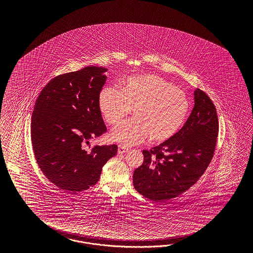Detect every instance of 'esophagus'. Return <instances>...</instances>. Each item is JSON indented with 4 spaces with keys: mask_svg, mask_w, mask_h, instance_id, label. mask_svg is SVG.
<instances>
[{
    "mask_svg": "<svg viewBox=\"0 0 253 253\" xmlns=\"http://www.w3.org/2000/svg\"><path fill=\"white\" fill-rule=\"evenodd\" d=\"M128 151H129V148L125 147V146H120L118 148V153L119 154L127 153Z\"/></svg>",
    "mask_w": 253,
    "mask_h": 253,
    "instance_id": "34e87169",
    "label": "esophagus"
}]
</instances>
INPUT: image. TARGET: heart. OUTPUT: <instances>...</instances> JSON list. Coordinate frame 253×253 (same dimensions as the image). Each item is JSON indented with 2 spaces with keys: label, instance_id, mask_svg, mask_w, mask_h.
Listing matches in <instances>:
<instances>
[{
  "label": "heart",
  "instance_id": "b5f03b06",
  "mask_svg": "<svg viewBox=\"0 0 253 253\" xmlns=\"http://www.w3.org/2000/svg\"><path fill=\"white\" fill-rule=\"evenodd\" d=\"M105 121L115 125L132 110L133 120L118 125L109 139L123 146L136 145L147 136L152 143L173 137L184 125L189 100L182 90L156 75H135L123 82L122 89L107 87L98 98Z\"/></svg>",
  "mask_w": 253,
  "mask_h": 253
}]
</instances>
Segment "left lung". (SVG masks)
<instances>
[{"instance_id": "obj_1", "label": "left lung", "mask_w": 253, "mask_h": 253, "mask_svg": "<svg viewBox=\"0 0 253 253\" xmlns=\"http://www.w3.org/2000/svg\"><path fill=\"white\" fill-rule=\"evenodd\" d=\"M195 106L182 129L173 137L144 150V162L133 171L134 188L157 202L176 198L197 183L214 153L218 117L213 103L199 89Z\"/></svg>"}]
</instances>
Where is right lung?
Masks as SVG:
<instances>
[{
	"label": "right lung",
	"instance_id": "add662e5",
	"mask_svg": "<svg viewBox=\"0 0 253 253\" xmlns=\"http://www.w3.org/2000/svg\"><path fill=\"white\" fill-rule=\"evenodd\" d=\"M107 69L86 67L51 80L40 92L31 117V142L39 167L54 185L69 193L96 184L118 146H84L107 127L98 98Z\"/></svg>",
	"mask_w": 253,
	"mask_h": 253
}]
</instances>
